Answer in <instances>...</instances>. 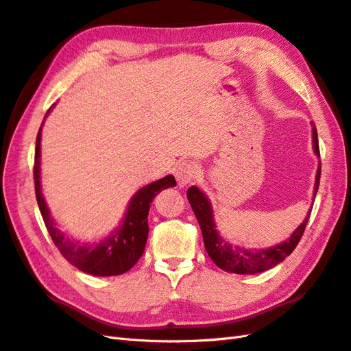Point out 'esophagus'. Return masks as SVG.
<instances>
[{
    "label": "esophagus",
    "mask_w": 351,
    "mask_h": 351,
    "mask_svg": "<svg viewBox=\"0 0 351 351\" xmlns=\"http://www.w3.org/2000/svg\"><path fill=\"white\" fill-rule=\"evenodd\" d=\"M197 166L193 163V161H182L179 163L175 169V176L179 186H185L186 184H190L194 181V178L197 176Z\"/></svg>",
    "instance_id": "34e87169"
}]
</instances>
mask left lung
<instances>
[{
    "label": "left lung",
    "mask_w": 351,
    "mask_h": 351,
    "mask_svg": "<svg viewBox=\"0 0 351 351\" xmlns=\"http://www.w3.org/2000/svg\"><path fill=\"white\" fill-rule=\"evenodd\" d=\"M311 124H313L314 152H316L317 157H320L317 130H316V125H314V123H311ZM320 167L322 166L319 163L316 184H314V197H316L317 188H319ZM186 197H188V202H190L191 208L194 210L197 221H199V226L202 228L206 252H208L212 261L219 268L226 269V271H230V273H236V274L263 273V271H265V269H269V268L276 267L277 264H280L286 256H289L293 252L296 245L300 243V240L304 234V230H305V227H307V222L310 219V213H311V209H310L304 222L292 232L289 239L283 241V243L273 246V247H268V249L249 250V249H243L240 246H232V245L227 243V241L219 236L217 226H215V221H213V210H212L210 202L208 200V197H206L199 190V188L197 186L188 188Z\"/></svg>",
    "instance_id": "1"
}]
</instances>
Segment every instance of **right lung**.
Segmentation results:
<instances>
[{
	"label": "right lung",
	"mask_w": 351,
	"mask_h": 351,
	"mask_svg": "<svg viewBox=\"0 0 351 351\" xmlns=\"http://www.w3.org/2000/svg\"><path fill=\"white\" fill-rule=\"evenodd\" d=\"M50 110L47 111V114ZM46 114V115H47ZM46 119V117H44ZM43 125V124H41ZM41 128L35 142V163H34V184L35 195H37L41 217L46 223L49 234L56 245L59 252L66 261L82 271L92 276H119L123 274L138 263L142 256L148 239V212L154 197L169 186H175L176 181L172 175L161 178L158 181L148 184L132 197L128 212L121 222L120 228L110 237L95 245H80L62 234L56 228L55 221L51 219L50 212L44 197L41 194L40 184V149Z\"/></svg>",
	"instance_id": "1"
}]
</instances>
